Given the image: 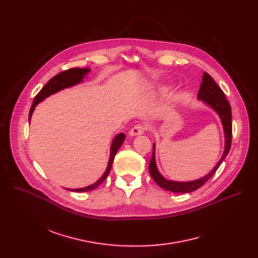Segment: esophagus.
<instances>
[{
    "label": "esophagus",
    "instance_id": "obj_1",
    "mask_svg": "<svg viewBox=\"0 0 258 258\" xmlns=\"http://www.w3.org/2000/svg\"><path fill=\"white\" fill-rule=\"evenodd\" d=\"M146 131V126L142 125V124H137L135 125L131 131H130V136L135 137V136H139V135H143Z\"/></svg>",
    "mask_w": 258,
    "mask_h": 258
}]
</instances>
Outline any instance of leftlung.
I'll return each mask as SVG.
<instances>
[{"instance_id":"8db88e82","label":"left lung","mask_w":258,"mask_h":258,"mask_svg":"<svg viewBox=\"0 0 258 258\" xmlns=\"http://www.w3.org/2000/svg\"><path fill=\"white\" fill-rule=\"evenodd\" d=\"M198 99L203 101L207 106H209L211 109L217 113V115L220 118V121L223 123L224 133H225V150L223 156L220 157L218 162L215 164L213 169L204 175L203 177H200L195 180L190 181H174L170 179H166L157 169L156 161H155V144H153V152L151 161L149 164V171L153 179L157 185L167 191L173 192V193H190L193 192L200 187H202L204 183L215 173L219 165L225 160L227 157L232 143V109L231 106L226 99V96L224 92L222 91L214 80L208 75L207 72L203 73L202 77V83L200 85V89L198 92Z\"/></svg>"}]
</instances>
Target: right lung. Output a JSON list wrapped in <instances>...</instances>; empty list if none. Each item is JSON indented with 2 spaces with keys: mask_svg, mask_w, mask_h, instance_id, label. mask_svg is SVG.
<instances>
[{
  "mask_svg": "<svg viewBox=\"0 0 258 258\" xmlns=\"http://www.w3.org/2000/svg\"><path fill=\"white\" fill-rule=\"evenodd\" d=\"M90 70H91L90 68H77V67L76 68H70V69H67L65 71L60 72L59 75L52 78L48 82V84L39 92V94L34 97L33 103L31 105L30 111H29V116H28L29 121H30L31 115L34 111V108H35L36 105L41 103L42 101H44L49 96H51V95H53V94H55V93H57L61 90H64V89H67V88H70V87H73V86H76L78 84L83 83V80L90 72ZM124 139H125V135L123 133H120V134L116 135L115 138L113 139L111 147H110V157H109L107 168H106L105 172L103 173V175L96 182H94L93 185H90V186L85 187V188L67 189V190L72 191V192H88V191H92V190L96 189L99 185H101L102 181L109 174L110 169H111V166H112V163H113V159L115 157V154L117 153L118 149L123 144Z\"/></svg>",
  "mask_w": 258,
  "mask_h": 258,
  "instance_id": "right-lung-1",
  "label": "right lung"
}]
</instances>
